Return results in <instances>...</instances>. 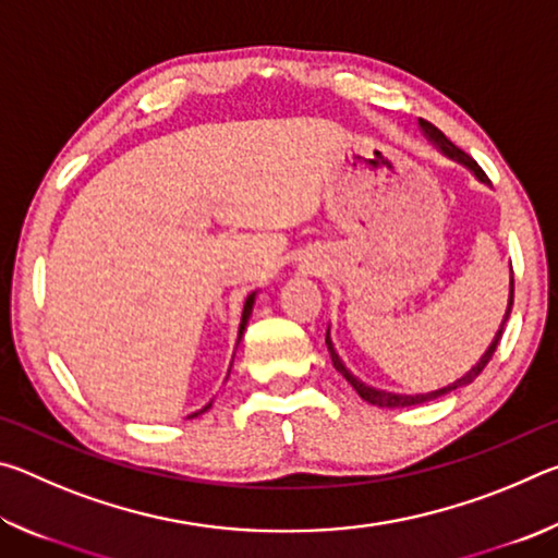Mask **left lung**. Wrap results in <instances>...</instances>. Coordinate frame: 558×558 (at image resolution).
Returning a JSON list of instances; mask_svg holds the SVG:
<instances>
[{
  "instance_id": "8db88e82",
  "label": "left lung",
  "mask_w": 558,
  "mask_h": 558,
  "mask_svg": "<svg viewBox=\"0 0 558 558\" xmlns=\"http://www.w3.org/2000/svg\"><path fill=\"white\" fill-rule=\"evenodd\" d=\"M418 128H421V132H423V137H426L428 143H430L433 147H436L442 157H448V159H452V162H458V165L465 167L468 172L477 179V182L489 184V179L485 177L483 169L477 167L475 159L468 157L465 153H462V149H458L456 145H452L450 140H448L446 135H442V132H440L436 125H430V122H426V120H418ZM512 298H514V278H512V263H509V286H507L505 315H502V319H499L497 332L493 335V339H489L485 354L480 356L477 362L472 364L470 369L460 376V379L450 381V384H446V386H440V389H433V391H423V393H396V391L376 389V386H372V384H366V381L359 379V376L352 374V369H349V366L342 362V356L337 354V347H335V342H332V332H329V325H327V339H325V344H327L329 356H332L335 369H337L339 374H342L349 384H352V389H354L359 396H362L364 401H369L372 405H379V409H409V405H421V403L436 401V399H440V396H448V393L458 391V389H462V386H468V384H472V381L477 379L480 372H483L489 359H493L495 349H497V344H499V339H502V329H505V325H507L509 315H512Z\"/></svg>"
}]
</instances>
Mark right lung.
Masks as SVG:
<instances>
[{"instance_id": "obj_1", "label": "right lung", "mask_w": 558, "mask_h": 558, "mask_svg": "<svg viewBox=\"0 0 558 558\" xmlns=\"http://www.w3.org/2000/svg\"><path fill=\"white\" fill-rule=\"evenodd\" d=\"M256 298H258V290H253L248 298L243 300V310H241V323H239V337H235V349H239V344H241V339H243V332H245V327H248V319H251V315H253V305H256ZM233 356H235V352H233ZM231 366H233V362H231ZM231 366H229V372H231ZM211 403L214 401H209L204 405V409H199V411H194L192 415H189V418H196V415L199 413H204V411H209L211 409Z\"/></svg>"}]
</instances>
